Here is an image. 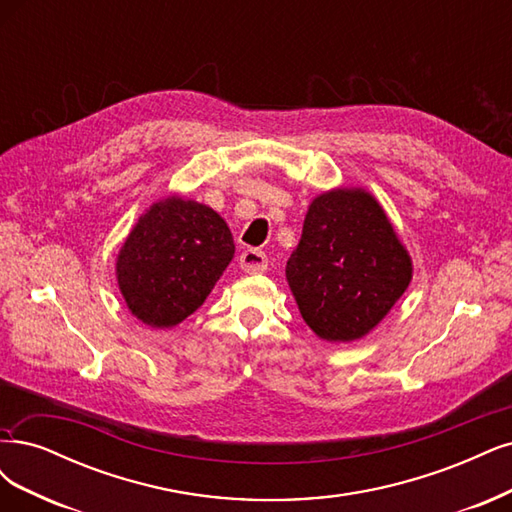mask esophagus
Masks as SVG:
<instances>
[{
    "label": "esophagus",
    "mask_w": 512,
    "mask_h": 512,
    "mask_svg": "<svg viewBox=\"0 0 512 512\" xmlns=\"http://www.w3.org/2000/svg\"><path fill=\"white\" fill-rule=\"evenodd\" d=\"M239 264H241V269L245 273H252L254 275V273H264V271H267L269 258H267V254L260 252V250H245L241 254V258H239Z\"/></svg>",
    "instance_id": "obj_1"
}]
</instances>
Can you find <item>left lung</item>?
I'll list each match as a JSON object with an SVG mask.
<instances>
[{
	"mask_svg": "<svg viewBox=\"0 0 512 512\" xmlns=\"http://www.w3.org/2000/svg\"><path fill=\"white\" fill-rule=\"evenodd\" d=\"M411 271V258L381 205L360 188H345L311 203L286 279L317 337L349 343L396 305Z\"/></svg>",
	"mask_w": 512,
	"mask_h": 512,
	"instance_id": "obj_1",
	"label": "left lung"
}]
</instances>
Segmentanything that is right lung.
Wrapping results in <instances>:
<instances>
[{
    "label": "right lung",
    "mask_w": 512,
    "mask_h": 512,
    "mask_svg": "<svg viewBox=\"0 0 512 512\" xmlns=\"http://www.w3.org/2000/svg\"><path fill=\"white\" fill-rule=\"evenodd\" d=\"M233 254V235L214 209L169 197L139 218L122 245L118 286L137 320L171 328L203 305Z\"/></svg>",
    "instance_id": "add662e5"
}]
</instances>
